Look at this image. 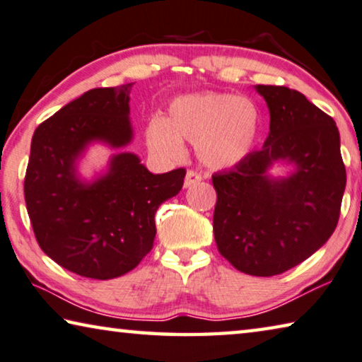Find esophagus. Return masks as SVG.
<instances>
[{"mask_svg":"<svg viewBox=\"0 0 362 362\" xmlns=\"http://www.w3.org/2000/svg\"><path fill=\"white\" fill-rule=\"evenodd\" d=\"M202 181V176H200L199 173H195V171H191L189 170L186 173V177H185V187H191L194 185H197V182Z\"/></svg>","mask_w":362,"mask_h":362,"instance_id":"1","label":"esophagus"}]
</instances>
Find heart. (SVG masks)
<instances>
[{"mask_svg":"<svg viewBox=\"0 0 362 362\" xmlns=\"http://www.w3.org/2000/svg\"><path fill=\"white\" fill-rule=\"evenodd\" d=\"M259 132V110L253 100L226 93L187 94L170 105L168 118L153 117L146 142L165 158L182 153V141L195 144L200 162L226 170L245 160Z\"/></svg>","mask_w":362,"mask_h":362,"instance_id":"b5f03b06","label":"heart"}]
</instances>
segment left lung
<instances>
[{
	"instance_id": "obj_1",
	"label": "left lung",
	"mask_w": 362,
	"mask_h": 362,
	"mask_svg": "<svg viewBox=\"0 0 362 362\" xmlns=\"http://www.w3.org/2000/svg\"><path fill=\"white\" fill-rule=\"evenodd\" d=\"M269 109L263 149L211 176L218 250L245 274L269 277L305 262L339 223L346 171L334 118L286 86L257 85ZM276 163L293 170L270 175Z\"/></svg>"
}]
</instances>
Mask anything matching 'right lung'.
Segmentation results:
<instances>
[{
	"label": "right lung",
	"instance_id": "1",
	"mask_svg": "<svg viewBox=\"0 0 362 362\" xmlns=\"http://www.w3.org/2000/svg\"><path fill=\"white\" fill-rule=\"evenodd\" d=\"M133 83L94 88L35 129L25 173L27 211L38 244L62 268L107 281L151 252L156 211L181 191L186 170L153 175L133 152H117L93 180L78 173L91 144L122 149L133 141Z\"/></svg>",
	"mask_w": 362,
	"mask_h": 362
}]
</instances>
